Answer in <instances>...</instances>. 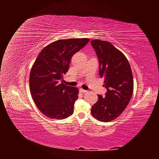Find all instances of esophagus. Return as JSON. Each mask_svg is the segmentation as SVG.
Masks as SVG:
<instances>
[{
    "label": "esophagus",
    "mask_w": 159,
    "mask_h": 159,
    "mask_svg": "<svg viewBox=\"0 0 159 159\" xmlns=\"http://www.w3.org/2000/svg\"><path fill=\"white\" fill-rule=\"evenodd\" d=\"M80 92H81V93H85V92H86V90H85V89H82V88H80Z\"/></svg>",
    "instance_id": "1"
}]
</instances>
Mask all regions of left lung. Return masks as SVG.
Instances as JSON below:
<instances>
[{
    "mask_svg": "<svg viewBox=\"0 0 159 159\" xmlns=\"http://www.w3.org/2000/svg\"><path fill=\"white\" fill-rule=\"evenodd\" d=\"M91 44L98 56L99 75L104 77L105 97L98 95L91 108V114L102 122L117 118L125 109L133 92L131 66L123 53L107 41L93 40Z\"/></svg>",
    "mask_w": 159,
    "mask_h": 159,
    "instance_id": "obj_1",
    "label": "left lung"
}]
</instances>
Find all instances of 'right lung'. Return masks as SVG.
I'll list each match as a JSON object with an SVG mask.
<instances>
[{
    "label": "right lung",
    "mask_w": 159,
    "mask_h": 159,
    "mask_svg": "<svg viewBox=\"0 0 159 159\" xmlns=\"http://www.w3.org/2000/svg\"><path fill=\"white\" fill-rule=\"evenodd\" d=\"M89 40H57L44 48L36 57L30 74V89L37 107L47 117L64 119L73 114L79 90L60 82L69 70L72 56Z\"/></svg>",
    "instance_id": "obj_1"
}]
</instances>
